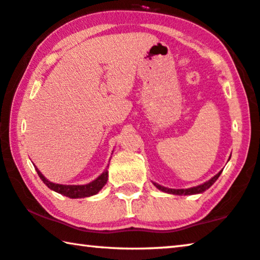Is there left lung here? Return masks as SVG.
Masks as SVG:
<instances>
[{
	"label": "left lung",
	"instance_id": "1",
	"mask_svg": "<svg viewBox=\"0 0 260 260\" xmlns=\"http://www.w3.org/2000/svg\"><path fill=\"white\" fill-rule=\"evenodd\" d=\"M222 171L218 172V173L215 175L210 179L209 181H207L205 183H202V185L197 186V187H191V188H187V189H171V188H166V187H162L160 185H158V183H154V186L157 187L158 189H160L162 191H165V193H170V194H175V195H190V194H198V193H202V191H205L206 189H208L209 187L213 185V183L217 180L219 175H221Z\"/></svg>",
	"mask_w": 260,
	"mask_h": 260
}]
</instances>
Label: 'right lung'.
<instances>
[{
	"instance_id": "1",
	"label": "right lung",
	"mask_w": 260,
	"mask_h": 260,
	"mask_svg": "<svg viewBox=\"0 0 260 260\" xmlns=\"http://www.w3.org/2000/svg\"><path fill=\"white\" fill-rule=\"evenodd\" d=\"M36 171L39 175V178L42 179L43 182L49 187L50 189L57 191L59 194L65 195L67 198L71 199H79V198H87L91 197V195L98 194L103 186L107 183L108 180V171L106 170L103 173L100 175L99 178L95 179L94 181H91L87 185H59V183H53L47 180L44 175L38 171L36 167Z\"/></svg>"
}]
</instances>
